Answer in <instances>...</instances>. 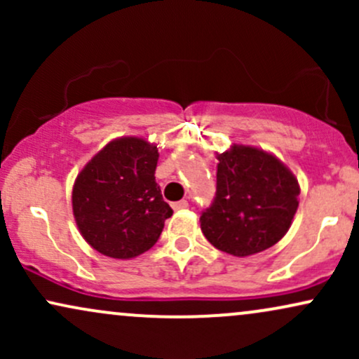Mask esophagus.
Masks as SVG:
<instances>
[{"mask_svg": "<svg viewBox=\"0 0 359 359\" xmlns=\"http://www.w3.org/2000/svg\"><path fill=\"white\" fill-rule=\"evenodd\" d=\"M172 208H174L175 211H180V209H187L189 203L187 201H179V203H172Z\"/></svg>", "mask_w": 359, "mask_h": 359, "instance_id": "esophagus-1", "label": "esophagus"}]
</instances>
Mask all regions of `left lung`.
I'll return each instance as SVG.
<instances>
[{"mask_svg":"<svg viewBox=\"0 0 359 359\" xmlns=\"http://www.w3.org/2000/svg\"><path fill=\"white\" fill-rule=\"evenodd\" d=\"M217 160L216 196L201 214L204 236L234 257L273 246L299 208L295 177L273 155L253 147L234 145Z\"/></svg>","mask_w":359,"mask_h":359,"instance_id":"left-lung-1","label":"left lung"}]
</instances>
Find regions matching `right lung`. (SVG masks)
I'll list each match as a JSON object with an SVG mask.
<instances>
[{
  "label": "right lung",
  "mask_w": 359,
  "mask_h": 359,
  "mask_svg": "<svg viewBox=\"0 0 359 359\" xmlns=\"http://www.w3.org/2000/svg\"><path fill=\"white\" fill-rule=\"evenodd\" d=\"M158 150L142 138L106 145L77 175L72 209L84 240L111 258H133L158 241L172 209L155 180Z\"/></svg>",
  "instance_id": "1"
}]
</instances>
